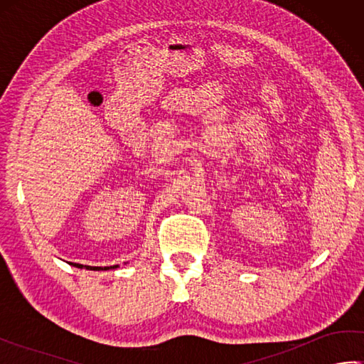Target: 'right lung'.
Returning a JSON list of instances; mask_svg holds the SVG:
<instances>
[{
    "label": "right lung",
    "instance_id": "add662e5",
    "mask_svg": "<svg viewBox=\"0 0 364 364\" xmlns=\"http://www.w3.org/2000/svg\"><path fill=\"white\" fill-rule=\"evenodd\" d=\"M75 267H80V269H82V267H86V269H89V270H107V269H117L119 266L115 264V266H107V267H98V266H82V264H73Z\"/></svg>",
    "mask_w": 364,
    "mask_h": 364
}]
</instances>
